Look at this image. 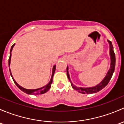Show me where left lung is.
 <instances>
[{
    "mask_svg": "<svg viewBox=\"0 0 124 124\" xmlns=\"http://www.w3.org/2000/svg\"><path fill=\"white\" fill-rule=\"evenodd\" d=\"M108 41L110 44V56H111V65H110V70H108L107 75H106V76L105 77V78H104L103 80H102L100 83H99L98 85L95 86V87H86V88L77 87V86H74L72 83H71L70 78L69 74H68V67H67V76H68V79H69V80L70 81V83H71V86H72V88H73L74 89L76 90V91H78V92H81V93H96V92H99L100 91H101V89H102L105 86L108 84L111 78H112V75H113V72H114L115 68V54L114 51H113V46H112V42H111V41Z\"/></svg>",
    "mask_w": 124,
    "mask_h": 124,
    "instance_id": "8db88e82",
    "label": "left lung"
}]
</instances>
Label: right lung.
<instances>
[{
  "instance_id": "1",
  "label": "right lung",
  "mask_w": 124,
  "mask_h": 124,
  "mask_svg": "<svg viewBox=\"0 0 124 124\" xmlns=\"http://www.w3.org/2000/svg\"><path fill=\"white\" fill-rule=\"evenodd\" d=\"M14 46V44L12 45V47H11V51H12ZM11 53H10L9 58V65L10 62H11ZM55 70H56V65H54L53 66V72H52V78H51V80H50V81L49 83H48L46 86H44V87H41V88L37 89H24V88H23V87H22V86H20L19 85H18V83H17V82L14 80V79L13 77H12V74H11V70H10V69H9V71H10V74H11V76H12V79H13L14 82L15 84L17 85V87H18L20 89H21L22 91H23V92L27 93V94L39 95V94H43V93L47 92V91L50 89V87H51V85H52V82H53V76H54Z\"/></svg>"
}]
</instances>
